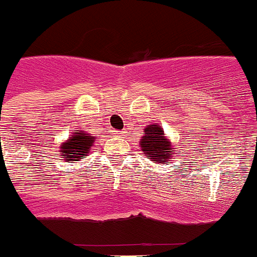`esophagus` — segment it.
Segmentation results:
<instances>
[{"mask_svg":"<svg viewBox=\"0 0 257 257\" xmlns=\"http://www.w3.org/2000/svg\"><path fill=\"white\" fill-rule=\"evenodd\" d=\"M114 135L118 136V138L119 136H124V131H114Z\"/></svg>","mask_w":257,"mask_h":257,"instance_id":"obj_1","label":"esophagus"}]
</instances>
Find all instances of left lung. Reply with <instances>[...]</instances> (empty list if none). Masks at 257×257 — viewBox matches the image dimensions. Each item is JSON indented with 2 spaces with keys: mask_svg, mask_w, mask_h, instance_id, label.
<instances>
[{
  "mask_svg": "<svg viewBox=\"0 0 257 257\" xmlns=\"http://www.w3.org/2000/svg\"><path fill=\"white\" fill-rule=\"evenodd\" d=\"M144 136L140 140V147L145 156L154 163H165L171 160L174 154L172 143L163 134V128L156 123L148 124L144 128Z\"/></svg>",
  "mask_w": 257,
  "mask_h": 257,
  "instance_id": "8db88e82",
  "label": "left lung"
}]
</instances>
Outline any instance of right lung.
<instances>
[{
  "instance_id": "obj_1",
  "label": "right lung",
  "mask_w": 257,
  "mask_h": 257,
  "mask_svg": "<svg viewBox=\"0 0 257 257\" xmlns=\"http://www.w3.org/2000/svg\"><path fill=\"white\" fill-rule=\"evenodd\" d=\"M95 138L90 136V134L86 133H76L69 136V139L60 145V156H63V160L65 162L70 161L83 160L86 156H88V152L94 147Z\"/></svg>"
}]
</instances>
